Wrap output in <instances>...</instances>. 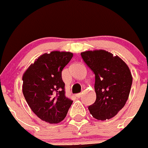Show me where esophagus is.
<instances>
[{"instance_id": "1", "label": "esophagus", "mask_w": 148, "mask_h": 148, "mask_svg": "<svg viewBox=\"0 0 148 148\" xmlns=\"http://www.w3.org/2000/svg\"><path fill=\"white\" fill-rule=\"evenodd\" d=\"M81 96H82V94H81V93H79V94H76V97H77V98H79V97H80Z\"/></svg>"}]
</instances>
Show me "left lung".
Returning a JSON list of instances; mask_svg holds the SVG:
<instances>
[{
	"label": "left lung",
	"mask_w": 148,
	"mask_h": 148,
	"mask_svg": "<svg viewBox=\"0 0 148 148\" xmlns=\"http://www.w3.org/2000/svg\"><path fill=\"white\" fill-rule=\"evenodd\" d=\"M82 58L95 74L97 99L88 106L95 119L106 120L115 116L125 106L132 85V75L125 62L105 50L86 51Z\"/></svg>",
	"instance_id": "1"
}]
</instances>
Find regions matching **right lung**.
<instances>
[{
    "label": "right lung",
    "mask_w": 148,
    "mask_h": 148,
    "mask_svg": "<svg viewBox=\"0 0 148 148\" xmlns=\"http://www.w3.org/2000/svg\"><path fill=\"white\" fill-rule=\"evenodd\" d=\"M72 57V53L67 51L46 53L23 75V94L30 108L41 120L56 124L66 116L73 101L65 95L62 71Z\"/></svg>",
    "instance_id": "obj_1"
}]
</instances>
